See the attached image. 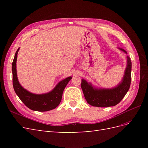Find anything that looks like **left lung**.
Instances as JSON below:
<instances>
[{"label":"left lung","instance_id":"obj_1","mask_svg":"<svg viewBox=\"0 0 148 148\" xmlns=\"http://www.w3.org/2000/svg\"><path fill=\"white\" fill-rule=\"evenodd\" d=\"M119 49L127 53L123 49ZM127 66L121 82L112 88H98L88 83L84 79H82V89L85 99L89 104L95 107H107L118 104L126 95L131 83L132 62L127 56Z\"/></svg>","mask_w":148,"mask_h":148}]
</instances>
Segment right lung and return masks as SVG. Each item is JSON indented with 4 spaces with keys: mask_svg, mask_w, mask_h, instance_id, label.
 Returning a JSON list of instances; mask_svg holds the SVG:
<instances>
[{
    "mask_svg": "<svg viewBox=\"0 0 148 148\" xmlns=\"http://www.w3.org/2000/svg\"><path fill=\"white\" fill-rule=\"evenodd\" d=\"M19 49L20 47L18 49L15 53L12 66L13 86L16 95L24 103V104L31 110L45 112L54 109L60 103L64 89L71 79V77H67L62 80L52 91L49 92L39 94V95L30 92L22 87L18 79L16 73V60Z\"/></svg>",
    "mask_w": 148,
    "mask_h": 148,
    "instance_id": "obj_1",
    "label": "right lung"
}]
</instances>
